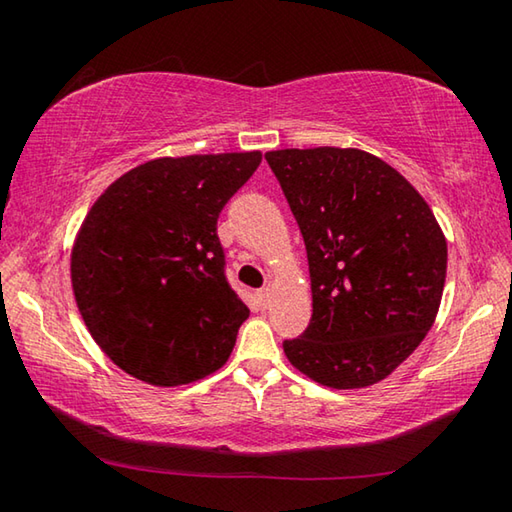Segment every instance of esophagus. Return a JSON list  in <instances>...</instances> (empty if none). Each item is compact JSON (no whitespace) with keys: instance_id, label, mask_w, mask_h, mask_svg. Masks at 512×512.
I'll return each mask as SVG.
<instances>
[{"instance_id":"34e87169","label":"esophagus","mask_w":512,"mask_h":512,"mask_svg":"<svg viewBox=\"0 0 512 512\" xmlns=\"http://www.w3.org/2000/svg\"><path fill=\"white\" fill-rule=\"evenodd\" d=\"M268 300H271V289H259V291H257L259 307L266 309V307H268Z\"/></svg>"}]
</instances>
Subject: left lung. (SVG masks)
I'll return each instance as SVG.
<instances>
[{
    "instance_id": "1",
    "label": "left lung",
    "mask_w": 512,
    "mask_h": 512,
    "mask_svg": "<svg viewBox=\"0 0 512 512\" xmlns=\"http://www.w3.org/2000/svg\"><path fill=\"white\" fill-rule=\"evenodd\" d=\"M309 259L314 314L282 343L329 388L386 379L436 320L447 241L427 201L391 164L359 149L268 151Z\"/></svg>"
}]
</instances>
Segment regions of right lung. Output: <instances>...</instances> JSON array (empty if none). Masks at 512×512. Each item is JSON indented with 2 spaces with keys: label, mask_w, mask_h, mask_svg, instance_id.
<instances>
[{
  "label": "right lung",
  "mask_w": 512,
  "mask_h": 512,
  "mask_svg": "<svg viewBox=\"0 0 512 512\" xmlns=\"http://www.w3.org/2000/svg\"><path fill=\"white\" fill-rule=\"evenodd\" d=\"M262 153L144 162L117 178L85 216L72 289L92 339L153 386L219 370L250 309L225 277L219 214Z\"/></svg>",
  "instance_id": "add662e5"
}]
</instances>
